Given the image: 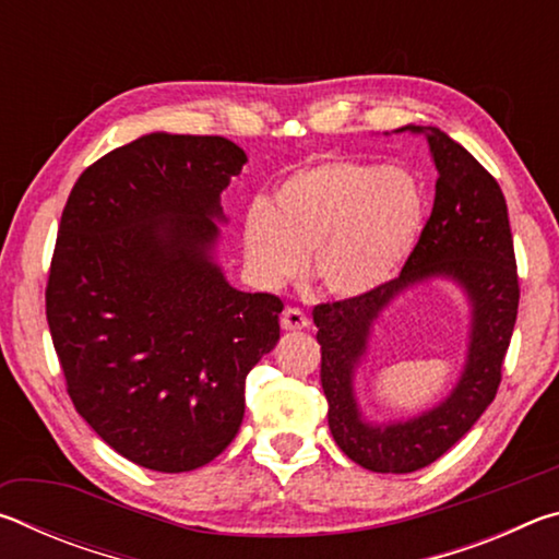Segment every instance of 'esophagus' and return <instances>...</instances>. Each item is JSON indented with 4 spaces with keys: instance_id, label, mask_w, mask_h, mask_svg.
Returning <instances> with one entry per match:
<instances>
[{
    "instance_id": "1",
    "label": "esophagus",
    "mask_w": 559,
    "mask_h": 559,
    "mask_svg": "<svg viewBox=\"0 0 559 559\" xmlns=\"http://www.w3.org/2000/svg\"><path fill=\"white\" fill-rule=\"evenodd\" d=\"M281 325L286 330H302L308 325V318L300 308H286L281 316Z\"/></svg>"
}]
</instances>
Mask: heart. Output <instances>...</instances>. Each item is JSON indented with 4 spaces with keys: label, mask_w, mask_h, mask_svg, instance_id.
Masks as SVG:
<instances>
[{
    "label": "heart",
    "mask_w": 559,
    "mask_h": 559,
    "mask_svg": "<svg viewBox=\"0 0 559 559\" xmlns=\"http://www.w3.org/2000/svg\"><path fill=\"white\" fill-rule=\"evenodd\" d=\"M427 197L412 173L325 157L281 179L271 202L243 216V251L263 286L308 271L337 298L365 296L390 281L419 239Z\"/></svg>",
    "instance_id": "obj_1"
}]
</instances>
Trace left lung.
I'll list each match as a JSON object with an SVG mask.
<instances>
[{
    "label": "left lung",
    "mask_w": 559,
    "mask_h": 559,
    "mask_svg": "<svg viewBox=\"0 0 559 559\" xmlns=\"http://www.w3.org/2000/svg\"><path fill=\"white\" fill-rule=\"evenodd\" d=\"M404 130L429 140L439 169L433 210L419 241L396 278L365 296L313 308L330 431L347 459L374 473H412L429 466L480 419L503 380L520 300L513 234L496 177L439 128ZM431 275L453 277L469 293L474 308L469 362L457 390L431 413L390 428H370L358 419L352 394L354 367L364 354L366 335L386 301Z\"/></svg>",
    "instance_id": "obj_1"
}]
</instances>
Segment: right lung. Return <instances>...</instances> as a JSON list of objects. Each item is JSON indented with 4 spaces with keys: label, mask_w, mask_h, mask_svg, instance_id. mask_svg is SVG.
Segmentation results:
<instances>
[{
    "label": "right lung",
    "mask_w": 559,
    "mask_h": 559,
    "mask_svg": "<svg viewBox=\"0 0 559 559\" xmlns=\"http://www.w3.org/2000/svg\"><path fill=\"white\" fill-rule=\"evenodd\" d=\"M243 163L226 138L153 132L83 169L63 206L46 320L66 392L138 466L219 456L246 374L281 337V298L231 288L212 261L219 194Z\"/></svg>",
    "instance_id": "right-lung-1"
}]
</instances>
